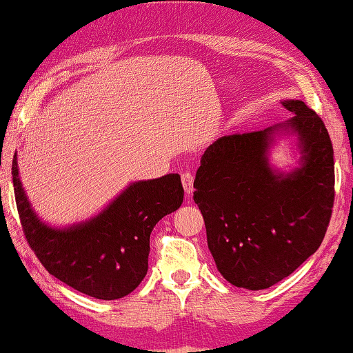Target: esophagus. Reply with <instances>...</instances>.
Returning a JSON list of instances; mask_svg holds the SVG:
<instances>
[{"label":"esophagus","mask_w":353,"mask_h":353,"mask_svg":"<svg viewBox=\"0 0 353 353\" xmlns=\"http://www.w3.org/2000/svg\"><path fill=\"white\" fill-rule=\"evenodd\" d=\"M181 183H183V188H185L186 194L190 196L192 190H194V188H192V185H194V175H192L191 172H185L181 175Z\"/></svg>","instance_id":"obj_1"}]
</instances>
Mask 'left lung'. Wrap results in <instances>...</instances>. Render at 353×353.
Returning <instances> with one entry per match:
<instances>
[{
  "mask_svg": "<svg viewBox=\"0 0 353 353\" xmlns=\"http://www.w3.org/2000/svg\"><path fill=\"white\" fill-rule=\"evenodd\" d=\"M283 105L294 114L288 122L219 138L196 172L194 202L216 268L250 291L273 286L316 252L334 204V152L325 123L302 101ZM278 132L299 139L301 167L291 174L269 163Z\"/></svg>",
  "mask_w": 353,
  "mask_h": 353,
  "instance_id": "obj_1",
  "label": "left lung"
}]
</instances>
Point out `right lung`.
Listing matches in <instances>:
<instances>
[{
	"label": "right lung",
	"mask_w": 353,
	"mask_h": 353,
	"mask_svg": "<svg viewBox=\"0 0 353 353\" xmlns=\"http://www.w3.org/2000/svg\"><path fill=\"white\" fill-rule=\"evenodd\" d=\"M12 185L23 234L50 274L103 301L128 296L148 273L149 238L163 216L181 205L178 173L134 181L93 219L52 228L38 219L12 159Z\"/></svg>",
	"instance_id": "obj_1"
}]
</instances>
